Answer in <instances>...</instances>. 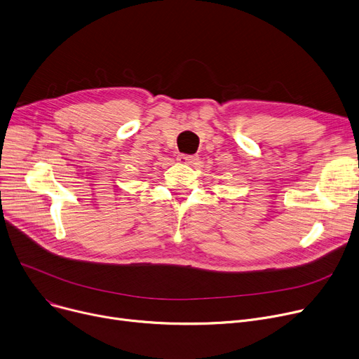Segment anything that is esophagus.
<instances>
[{
	"label": "esophagus",
	"mask_w": 359,
	"mask_h": 359,
	"mask_svg": "<svg viewBox=\"0 0 359 359\" xmlns=\"http://www.w3.org/2000/svg\"><path fill=\"white\" fill-rule=\"evenodd\" d=\"M177 161H178L180 163L193 165V163H196V162L198 161V156H196V155H184V154H181V155H178V156H177Z\"/></svg>",
	"instance_id": "1"
}]
</instances>
